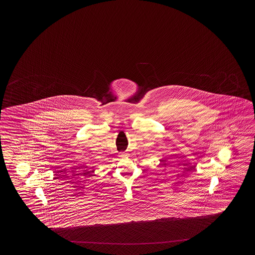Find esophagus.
Instances as JSON below:
<instances>
[{
	"instance_id": "1",
	"label": "esophagus",
	"mask_w": 255,
	"mask_h": 255,
	"mask_svg": "<svg viewBox=\"0 0 255 255\" xmlns=\"http://www.w3.org/2000/svg\"><path fill=\"white\" fill-rule=\"evenodd\" d=\"M128 155V153H126V152H121L120 153V157H126Z\"/></svg>"
}]
</instances>
